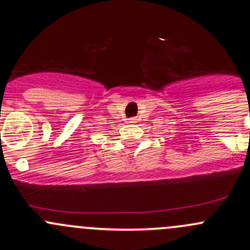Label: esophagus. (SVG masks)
<instances>
[{
  "instance_id": "obj_1",
  "label": "esophagus",
  "mask_w": 250,
  "mask_h": 250,
  "mask_svg": "<svg viewBox=\"0 0 250 250\" xmlns=\"http://www.w3.org/2000/svg\"><path fill=\"white\" fill-rule=\"evenodd\" d=\"M129 123H137V118H131V119H129Z\"/></svg>"
}]
</instances>
